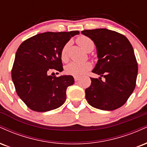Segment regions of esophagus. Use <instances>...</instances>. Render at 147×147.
Segmentation results:
<instances>
[{
	"mask_svg": "<svg viewBox=\"0 0 147 147\" xmlns=\"http://www.w3.org/2000/svg\"><path fill=\"white\" fill-rule=\"evenodd\" d=\"M74 79H75V82H77L79 79V77H78V76H75V77H74Z\"/></svg>",
	"mask_w": 147,
	"mask_h": 147,
	"instance_id": "1",
	"label": "esophagus"
}]
</instances>
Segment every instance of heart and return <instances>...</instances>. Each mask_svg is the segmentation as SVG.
<instances>
[{"label":"heart","mask_w":147,"mask_h":147,"mask_svg":"<svg viewBox=\"0 0 147 147\" xmlns=\"http://www.w3.org/2000/svg\"><path fill=\"white\" fill-rule=\"evenodd\" d=\"M77 43L86 52H90L94 48V43L88 37L86 36H82L77 38ZM69 47V43L63 46L61 52V58L63 61H68V49ZM91 68V64L89 62L85 63H78V62L72 61L65 67V71L69 75L79 76L82 75L90 70Z\"/></svg>","instance_id":"obj_1"}]
</instances>
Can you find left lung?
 I'll use <instances>...</instances> for the list:
<instances>
[{"instance_id": "1", "label": "left lung", "mask_w": 147, "mask_h": 147, "mask_svg": "<svg viewBox=\"0 0 147 147\" xmlns=\"http://www.w3.org/2000/svg\"><path fill=\"white\" fill-rule=\"evenodd\" d=\"M82 34L95 43L98 60L92 72L99 75L90 78L86 99L96 109L115 110L125 104L136 87L138 68L132 45L125 36L106 28L85 30Z\"/></svg>"}]
</instances>
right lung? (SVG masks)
Listing matches in <instances>:
<instances>
[{
	"label": "right lung",
	"instance_id": "obj_1",
	"mask_svg": "<svg viewBox=\"0 0 147 147\" xmlns=\"http://www.w3.org/2000/svg\"><path fill=\"white\" fill-rule=\"evenodd\" d=\"M79 34V31L47 32L25 40L18 47L11 78L18 95L32 111L54 110L65 102L67 88L75 79L71 75L56 77L50 73L52 69L63 71L62 48Z\"/></svg>",
	"mask_w": 147,
	"mask_h": 147
}]
</instances>
